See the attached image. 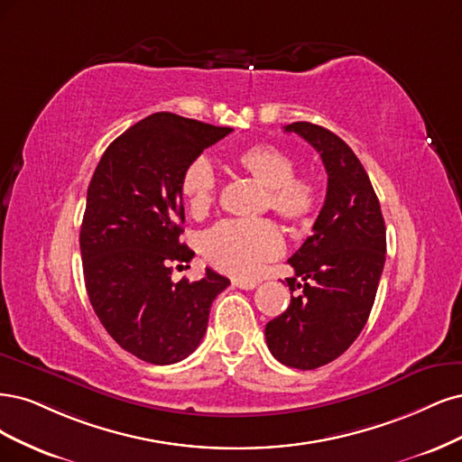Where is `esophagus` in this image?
Returning a JSON list of instances; mask_svg holds the SVG:
<instances>
[{"label":"esophagus","instance_id":"1","mask_svg":"<svg viewBox=\"0 0 462 462\" xmlns=\"http://www.w3.org/2000/svg\"><path fill=\"white\" fill-rule=\"evenodd\" d=\"M232 284L236 288H240V290H253V288L259 286V282H255V280H234Z\"/></svg>","mask_w":462,"mask_h":462}]
</instances>
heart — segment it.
<instances>
[{
  "label": "heart",
  "instance_id": "obj_1",
  "mask_svg": "<svg viewBox=\"0 0 462 462\" xmlns=\"http://www.w3.org/2000/svg\"><path fill=\"white\" fill-rule=\"evenodd\" d=\"M234 165L264 188V207L290 225H305L317 215L320 191L305 174H295V161L273 143H253L237 150ZM182 196L193 217L211 211L218 180L205 157L193 159L180 180ZM284 242L271 220H230L209 230L203 237V255L215 269L251 278L261 266L280 255Z\"/></svg>",
  "mask_w": 462,
  "mask_h": 462
}]
</instances>
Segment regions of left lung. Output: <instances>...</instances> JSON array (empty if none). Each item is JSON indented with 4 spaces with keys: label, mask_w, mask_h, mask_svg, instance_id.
<instances>
[{
    "label": "left lung",
    "mask_w": 462,
    "mask_h": 462,
    "mask_svg": "<svg viewBox=\"0 0 462 462\" xmlns=\"http://www.w3.org/2000/svg\"><path fill=\"white\" fill-rule=\"evenodd\" d=\"M284 130L319 152L328 188L312 234L288 259L295 278L286 282L301 293L264 336L282 365L312 370L337 359L365 328L385 263V225L370 178L344 140L312 123Z\"/></svg>",
    "instance_id": "1"
}]
</instances>
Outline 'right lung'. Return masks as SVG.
<instances>
[{"label": "right lung", "mask_w": 462, "mask_h": 462, "mask_svg": "<svg viewBox=\"0 0 462 462\" xmlns=\"http://www.w3.org/2000/svg\"><path fill=\"white\" fill-rule=\"evenodd\" d=\"M232 132L174 113H153L101 155L80 228L86 291L99 322L125 351L172 365L196 351L215 297L230 280L207 269L172 282L193 251L180 242L186 167Z\"/></svg>", "instance_id": "right-lung-1"}]
</instances>
